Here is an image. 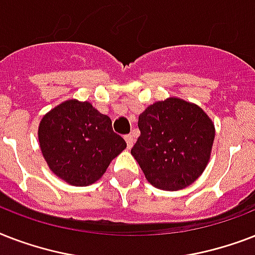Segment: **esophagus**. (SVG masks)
<instances>
[{
  "mask_svg": "<svg viewBox=\"0 0 255 255\" xmlns=\"http://www.w3.org/2000/svg\"><path fill=\"white\" fill-rule=\"evenodd\" d=\"M124 139H126V141H127V147L128 148H132V145H133V136L132 135H126L124 136Z\"/></svg>",
  "mask_w": 255,
  "mask_h": 255,
  "instance_id": "1",
  "label": "esophagus"
}]
</instances>
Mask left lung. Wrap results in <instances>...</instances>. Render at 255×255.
Masks as SVG:
<instances>
[{"label": "left lung", "mask_w": 255, "mask_h": 255, "mask_svg": "<svg viewBox=\"0 0 255 255\" xmlns=\"http://www.w3.org/2000/svg\"><path fill=\"white\" fill-rule=\"evenodd\" d=\"M140 136L131 153L148 182L157 189L180 190L208 165L214 124L197 104L168 98L139 116Z\"/></svg>", "instance_id": "left-lung-1"}]
</instances>
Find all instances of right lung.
Returning a JSON list of instances; mask_svg holds the SVG:
<instances>
[{
  "label": "right lung",
  "instance_id": "1",
  "mask_svg": "<svg viewBox=\"0 0 255 255\" xmlns=\"http://www.w3.org/2000/svg\"><path fill=\"white\" fill-rule=\"evenodd\" d=\"M38 140L53 173L74 186L98 181L127 147L107 115L77 99L66 100L42 118Z\"/></svg>",
  "mask_w": 255,
  "mask_h": 255
}]
</instances>
